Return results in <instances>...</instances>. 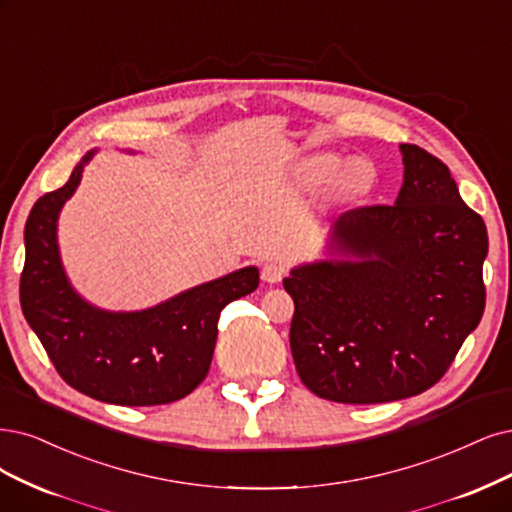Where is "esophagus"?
Segmentation results:
<instances>
[{"instance_id": "34e87169", "label": "esophagus", "mask_w": 512, "mask_h": 512, "mask_svg": "<svg viewBox=\"0 0 512 512\" xmlns=\"http://www.w3.org/2000/svg\"><path fill=\"white\" fill-rule=\"evenodd\" d=\"M287 274V266L280 261H266L261 266V278L266 282H280Z\"/></svg>"}]
</instances>
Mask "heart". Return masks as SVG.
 I'll return each mask as SVG.
<instances>
[{"label":"heart","mask_w":512,"mask_h":512,"mask_svg":"<svg viewBox=\"0 0 512 512\" xmlns=\"http://www.w3.org/2000/svg\"><path fill=\"white\" fill-rule=\"evenodd\" d=\"M365 168L367 162L361 158H352L342 164L335 154H320L310 160V170L318 181H329L335 175V185L339 192L356 194L365 187Z\"/></svg>","instance_id":"heart-1"}]
</instances>
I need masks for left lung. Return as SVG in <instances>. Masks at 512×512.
Returning a JSON list of instances; mask_svg holds the SVG:
<instances>
[{
    "instance_id": "obj_1",
    "label": "left lung",
    "mask_w": 512,
    "mask_h": 512,
    "mask_svg": "<svg viewBox=\"0 0 512 512\" xmlns=\"http://www.w3.org/2000/svg\"><path fill=\"white\" fill-rule=\"evenodd\" d=\"M401 151L396 204L358 206L333 225V249L358 259L282 280L295 304L293 361L320 399L371 405L420 394L481 323L485 223L445 162L418 145Z\"/></svg>"
}]
</instances>
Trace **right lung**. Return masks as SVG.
Segmentation results:
<instances>
[{
  "label": "right lung",
  "instance_id": "1",
  "mask_svg": "<svg viewBox=\"0 0 512 512\" xmlns=\"http://www.w3.org/2000/svg\"><path fill=\"white\" fill-rule=\"evenodd\" d=\"M90 158L31 208L21 274L23 314L56 373L90 399L126 407L179 401L198 388L211 367L221 310L253 293L259 272H232L143 312L113 314L88 306L65 278L56 217Z\"/></svg>",
  "mask_w": 512,
  "mask_h": 512
}]
</instances>
